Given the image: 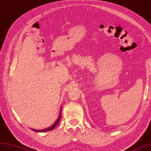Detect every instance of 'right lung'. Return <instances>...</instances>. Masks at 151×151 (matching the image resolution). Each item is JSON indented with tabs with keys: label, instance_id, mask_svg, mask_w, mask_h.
<instances>
[{
	"label": "right lung",
	"instance_id": "1",
	"mask_svg": "<svg viewBox=\"0 0 151 151\" xmlns=\"http://www.w3.org/2000/svg\"><path fill=\"white\" fill-rule=\"evenodd\" d=\"M61 110H62V108L60 109V112H59V117H58L57 119L56 120V121L53 123V124L50 127H48V128H46V129H41V130H37V129H32V130H33L34 131H36V132H46V131H51V130H53L54 129V127H55L57 124L59 122L60 120L61 119Z\"/></svg>",
	"mask_w": 151,
	"mask_h": 151
}]
</instances>
